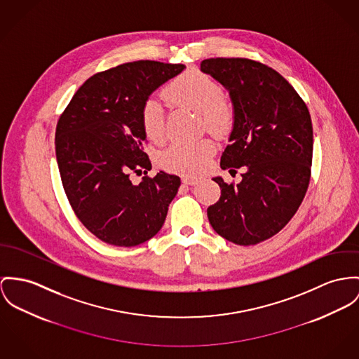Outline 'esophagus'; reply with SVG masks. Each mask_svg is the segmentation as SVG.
Segmentation results:
<instances>
[{"label":"esophagus","mask_w":359,"mask_h":359,"mask_svg":"<svg viewBox=\"0 0 359 359\" xmlns=\"http://www.w3.org/2000/svg\"><path fill=\"white\" fill-rule=\"evenodd\" d=\"M182 182H183V184H186V186H195V184H198V183H199V179L183 177V179H182Z\"/></svg>","instance_id":"1"}]
</instances>
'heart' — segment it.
<instances>
[{"mask_svg": "<svg viewBox=\"0 0 359 359\" xmlns=\"http://www.w3.org/2000/svg\"><path fill=\"white\" fill-rule=\"evenodd\" d=\"M164 95L175 107L199 111L202 126L216 135L226 134L233 126L235 109L224 98L222 84L199 69H189L172 79L164 88ZM140 124L150 140L158 142L164 138L165 113L156 100L149 98L142 104ZM213 153L215 143L210 139L191 143L176 142L161 153L160 164L169 172L196 176L209 165Z\"/></svg>", "mask_w": 359, "mask_h": 359, "instance_id": "b5f03b06", "label": "heart"}]
</instances>
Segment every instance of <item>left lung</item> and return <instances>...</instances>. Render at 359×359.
I'll return each mask as SVG.
<instances>
[{
  "label": "left lung",
  "mask_w": 359,
  "mask_h": 359,
  "mask_svg": "<svg viewBox=\"0 0 359 359\" xmlns=\"http://www.w3.org/2000/svg\"><path fill=\"white\" fill-rule=\"evenodd\" d=\"M201 69L224 84L233 102L221 169L245 170L239 184L213 179L221 196L208 208V219L226 241L252 246L280 232L304 201L313 158L310 113L295 88L259 61L206 58Z\"/></svg>",
  "instance_id": "left-lung-1"
}]
</instances>
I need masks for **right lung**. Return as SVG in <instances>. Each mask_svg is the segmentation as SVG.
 <instances>
[{
    "instance_id": "add662e5",
    "label": "right lung",
    "mask_w": 359,
    "mask_h": 359,
    "mask_svg": "<svg viewBox=\"0 0 359 359\" xmlns=\"http://www.w3.org/2000/svg\"><path fill=\"white\" fill-rule=\"evenodd\" d=\"M183 69L151 60L117 65L88 78L60 114L55 157L64 191L79 221L108 245L133 248L151 239L177 194V176H147L140 108ZM142 171L134 185L130 175Z\"/></svg>"
}]
</instances>
